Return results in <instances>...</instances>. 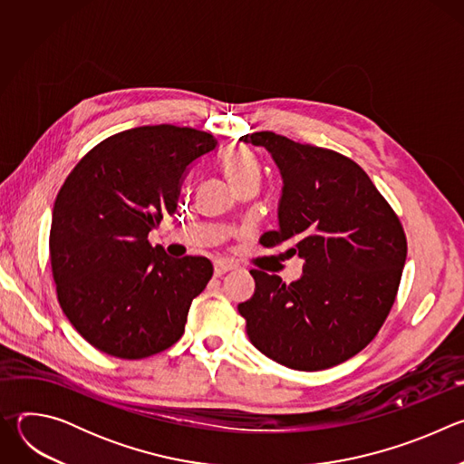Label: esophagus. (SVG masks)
I'll return each instance as SVG.
<instances>
[{
  "label": "esophagus",
  "mask_w": 464,
  "mask_h": 464,
  "mask_svg": "<svg viewBox=\"0 0 464 464\" xmlns=\"http://www.w3.org/2000/svg\"><path fill=\"white\" fill-rule=\"evenodd\" d=\"M235 266L231 262H226V260H217L215 262V277H222L224 274L231 272Z\"/></svg>",
  "instance_id": "esophagus-1"
}]
</instances>
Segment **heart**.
I'll return each instance as SVG.
<instances>
[{"instance_id": "1", "label": "heart", "mask_w": 464, "mask_h": 464, "mask_svg": "<svg viewBox=\"0 0 464 464\" xmlns=\"http://www.w3.org/2000/svg\"><path fill=\"white\" fill-rule=\"evenodd\" d=\"M222 169L233 187L247 179L258 181L260 176L256 160L244 149H229L222 158Z\"/></svg>"}]
</instances>
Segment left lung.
Masks as SVG:
<instances>
[{
	"label": "left lung",
	"mask_w": 464,
	"mask_h": 464,
	"mask_svg": "<svg viewBox=\"0 0 464 464\" xmlns=\"http://www.w3.org/2000/svg\"><path fill=\"white\" fill-rule=\"evenodd\" d=\"M240 141L266 149L283 176L279 227L260 244H288L286 256L304 260L290 285L251 270L255 294L238 304L247 336L290 369L334 367L371 343L394 303L408 253L402 224L353 160L274 131Z\"/></svg>",
	"instance_id": "8db88e82"
}]
</instances>
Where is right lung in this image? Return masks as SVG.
<instances>
[{"label":"right lung","mask_w":464,"mask_h":464,"mask_svg":"<svg viewBox=\"0 0 464 464\" xmlns=\"http://www.w3.org/2000/svg\"><path fill=\"white\" fill-rule=\"evenodd\" d=\"M217 145L202 130L140 126L99 143L65 178L49 235L53 279L65 317L101 353L141 360L181 338L213 264L172 258L149 233L174 215L188 167Z\"/></svg>","instance_id":"obj_1"}]
</instances>
